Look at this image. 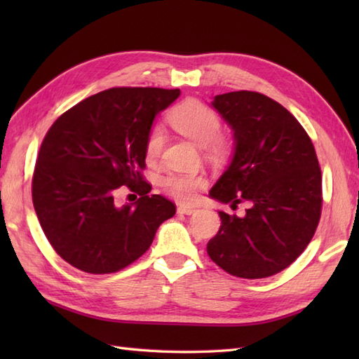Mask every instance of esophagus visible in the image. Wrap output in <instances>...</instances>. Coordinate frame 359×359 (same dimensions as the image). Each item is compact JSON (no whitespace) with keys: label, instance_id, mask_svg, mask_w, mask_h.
Here are the masks:
<instances>
[{"label":"esophagus","instance_id":"1","mask_svg":"<svg viewBox=\"0 0 359 359\" xmlns=\"http://www.w3.org/2000/svg\"><path fill=\"white\" fill-rule=\"evenodd\" d=\"M197 210L196 208H193V207H179L177 208V212L179 215H187V216H191V215H194Z\"/></svg>","mask_w":359,"mask_h":359}]
</instances>
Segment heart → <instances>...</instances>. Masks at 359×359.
Masks as SVG:
<instances>
[{
	"instance_id": "1",
	"label": "heart",
	"mask_w": 359,
	"mask_h": 359,
	"mask_svg": "<svg viewBox=\"0 0 359 359\" xmlns=\"http://www.w3.org/2000/svg\"><path fill=\"white\" fill-rule=\"evenodd\" d=\"M171 126L187 139L199 147H207L210 151L220 154L226 148L220 131V120L217 114L199 100H185L170 114ZM165 129L162 126H152L147 137L144 152L148 160H154L160 156L165 147ZM207 187V179L201 174H170L163 179L165 191L182 203H191L196 201L201 189Z\"/></svg>"
}]
</instances>
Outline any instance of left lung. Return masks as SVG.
I'll list each match as a JSON object with an SVG mask.
<instances>
[{"label": "left lung", "mask_w": 359, "mask_h": 359, "mask_svg": "<svg viewBox=\"0 0 359 359\" xmlns=\"http://www.w3.org/2000/svg\"><path fill=\"white\" fill-rule=\"evenodd\" d=\"M211 106L233 129L234 154L210 197L250 208L242 217L219 211L222 225L208 256L233 276H273L301 256L321 217L315 147L299 121L264 94L236 90L216 95Z\"/></svg>", "instance_id": "left-lung-1"}]
</instances>
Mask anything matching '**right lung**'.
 Here are the masks:
<instances>
[{
	"mask_svg": "<svg viewBox=\"0 0 359 359\" xmlns=\"http://www.w3.org/2000/svg\"><path fill=\"white\" fill-rule=\"evenodd\" d=\"M179 95V89H106L72 106L46 134L32 179L34 208L53 250L75 269L123 270L175 215L171 201L148 194L142 170L152 121ZM123 184L141 199L117 208L113 194Z\"/></svg>",
	"mask_w": 359,
	"mask_h": 359,
	"instance_id": "1",
	"label": "right lung"
}]
</instances>
